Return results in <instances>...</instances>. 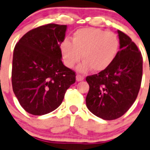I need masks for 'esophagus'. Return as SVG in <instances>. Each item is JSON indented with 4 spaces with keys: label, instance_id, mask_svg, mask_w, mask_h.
<instances>
[{
    "label": "esophagus",
    "instance_id": "obj_1",
    "mask_svg": "<svg viewBox=\"0 0 150 150\" xmlns=\"http://www.w3.org/2000/svg\"><path fill=\"white\" fill-rule=\"evenodd\" d=\"M84 80V77L81 75H76V81H81Z\"/></svg>",
    "mask_w": 150,
    "mask_h": 150
}]
</instances>
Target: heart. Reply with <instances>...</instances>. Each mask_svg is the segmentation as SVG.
Masks as SVG:
<instances>
[{"instance_id": "1", "label": "heart", "mask_w": 150, "mask_h": 150, "mask_svg": "<svg viewBox=\"0 0 150 150\" xmlns=\"http://www.w3.org/2000/svg\"><path fill=\"white\" fill-rule=\"evenodd\" d=\"M72 42L68 39L60 45L62 57L65 65L72 68L81 59L78 71L85 73L92 69L100 72L108 68L117 56L120 41L117 34L98 28L79 29L74 33Z\"/></svg>"}]
</instances>
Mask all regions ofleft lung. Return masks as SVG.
<instances>
[{"mask_svg":"<svg viewBox=\"0 0 150 150\" xmlns=\"http://www.w3.org/2000/svg\"><path fill=\"white\" fill-rule=\"evenodd\" d=\"M120 51L113 63L98 74L86 78L89 91L87 108L104 120L117 119L129 109L139 93L143 75V57L127 35L117 31Z\"/></svg>","mask_w":150,"mask_h":150,"instance_id":"8db88e82","label":"left lung"}]
</instances>
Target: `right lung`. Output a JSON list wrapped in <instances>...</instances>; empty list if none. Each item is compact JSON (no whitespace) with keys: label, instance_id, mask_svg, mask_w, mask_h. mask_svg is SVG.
<instances>
[{"label":"right lung","instance_id":"1","mask_svg":"<svg viewBox=\"0 0 150 150\" xmlns=\"http://www.w3.org/2000/svg\"><path fill=\"white\" fill-rule=\"evenodd\" d=\"M66 25L54 23L27 32L15 46L12 86L26 112L44 115L63 100L67 89L75 82V73L62 62L60 45Z\"/></svg>","mask_w":150,"mask_h":150}]
</instances>
